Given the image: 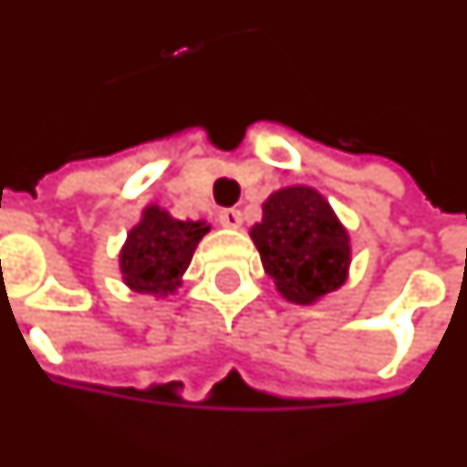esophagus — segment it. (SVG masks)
<instances>
[{"mask_svg":"<svg viewBox=\"0 0 467 467\" xmlns=\"http://www.w3.org/2000/svg\"><path fill=\"white\" fill-rule=\"evenodd\" d=\"M220 224L223 227H230V230H237L243 224V212L240 210H223L220 212Z\"/></svg>","mask_w":467,"mask_h":467,"instance_id":"1","label":"esophagus"}]
</instances>
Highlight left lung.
<instances>
[{
	"label": "left lung",
	"instance_id": "8db88e82",
	"mask_svg": "<svg viewBox=\"0 0 467 467\" xmlns=\"http://www.w3.org/2000/svg\"><path fill=\"white\" fill-rule=\"evenodd\" d=\"M250 237L285 301L311 306L347 283L351 237L318 189L293 184L273 192Z\"/></svg>",
	"mask_w": 467,
	"mask_h": 467
}]
</instances>
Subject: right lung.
I'll use <instances>...</instances> for the list:
<instances>
[{"label":"right lung","mask_w":467,"mask_h":467,"mask_svg":"<svg viewBox=\"0 0 467 467\" xmlns=\"http://www.w3.org/2000/svg\"><path fill=\"white\" fill-rule=\"evenodd\" d=\"M210 224L204 220H177L159 204L143 207L120 247L119 265L123 283L133 293L166 298L177 293L192 255Z\"/></svg>","instance_id":"obj_1"}]
</instances>
